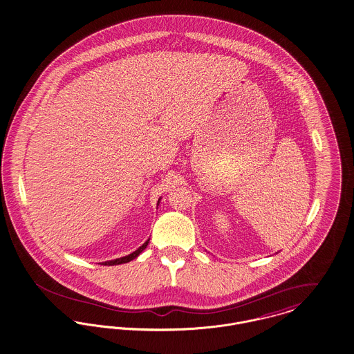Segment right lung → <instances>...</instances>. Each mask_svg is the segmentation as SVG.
I'll list each match as a JSON object with an SVG mask.
<instances>
[{
  "label": "right lung",
  "instance_id": "right-lung-1",
  "mask_svg": "<svg viewBox=\"0 0 354 354\" xmlns=\"http://www.w3.org/2000/svg\"><path fill=\"white\" fill-rule=\"evenodd\" d=\"M160 203V201H158ZM150 240V239H149ZM149 240H146L143 244H142L141 247L137 250V251H134L133 254H130V255H127V257H123V258H119V259L110 260V261H104L103 264L104 266H115V264H122V263H127V261H130V260L136 259L140 254H141L142 251L147 247V244H149Z\"/></svg>",
  "mask_w": 354,
  "mask_h": 354
}]
</instances>
